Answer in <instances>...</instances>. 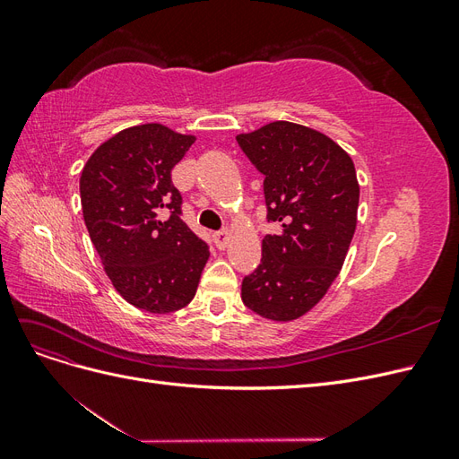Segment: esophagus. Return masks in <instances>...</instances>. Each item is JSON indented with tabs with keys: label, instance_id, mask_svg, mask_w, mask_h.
<instances>
[{
	"label": "esophagus",
	"instance_id": "1",
	"mask_svg": "<svg viewBox=\"0 0 459 459\" xmlns=\"http://www.w3.org/2000/svg\"><path fill=\"white\" fill-rule=\"evenodd\" d=\"M230 241V231L228 230H221V231H216L214 233V243L218 248H224Z\"/></svg>",
	"mask_w": 459,
	"mask_h": 459
}]
</instances>
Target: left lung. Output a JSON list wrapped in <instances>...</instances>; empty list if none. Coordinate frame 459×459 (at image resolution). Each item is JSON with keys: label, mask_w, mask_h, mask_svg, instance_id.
<instances>
[{"label": "left lung", "mask_w": 459, "mask_h": 459, "mask_svg": "<svg viewBox=\"0 0 459 459\" xmlns=\"http://www.w3.org/2000/svg\"><path fill=\"white\" fill-rule=\"evenodd\" d=\"M238 143L264 176L268 221L281 228L262 239L241 299L262 317L290 322L322 300L349 253L359 201L354 162L327 135L285 120L239 134Z\"/></svg>", "instance_id": "1"}]
</instances>
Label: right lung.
I'll return each instance as SVG.
<instances>
[{"label":"right lung","mask_w":459,"mask_h":459,"mask_svg":"<svg viewBox=\"0 0 459 459\" xmlns=\"http://www.w3.org/2000/svg\"><path fill=\"white\" fill-rule=\"evenodd\" d=\"M193 143V135L142 124L97 147L80 176L82 212L108 280L145 312L187 307L211 255L182 220L172 184Z\"/></svg>","instance_id":"1"}]
</instances>
